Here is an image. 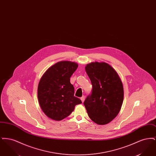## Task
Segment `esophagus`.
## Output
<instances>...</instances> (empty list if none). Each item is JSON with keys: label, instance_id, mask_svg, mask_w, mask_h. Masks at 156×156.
<instances>
[{"label": "esophagus", "instance_id": "1", "mask_svg": "<svg viewBox=\"0 0 156 156\" xmlns=\"http://www.w3.org/2000/svg\"><path fill=\"white\" fill-rule=\"evenodd\" d=\"M81 100L82 102L83 103V102H84V100H85V97H84V96H82V97L81 98Z\"/></svg>", "mask_w": 156, "mask_h": 156}]
</instances>
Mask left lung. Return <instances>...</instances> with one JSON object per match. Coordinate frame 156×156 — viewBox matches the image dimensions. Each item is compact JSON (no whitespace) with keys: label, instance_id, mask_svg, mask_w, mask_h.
<instances>
[{"label":"left lung","instance_id":"left-lung-1","mask_svg":"<svg viewBox=\"0 0 156 156\" xmlns=\"http://www.w3.org/2000/svg\"><path fill=\"white\" fill-rule=\"evenodd\" d=\"M92 85V94L83 104L90 119L98 125L109 123L118 115L123 104V83L117 72L105 62H92L85 67Z\"/></svg>","mask_w":156,"mask_h":156}]
</instances>
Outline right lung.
<instances>
[{"label": "right lung", "instance_id": "1", "mask_svg": "<svg viewBox=\"0 0 156 156\" xmlns=\"http://www.w3.org/2000/svg\"><path fill=\"white\" fill-rule=\"evenodd\" d=\"M78 64L62 61L50 67L41 76L38 85L37 97L40 107L50 119L61 120L82 103L74 97V88L70 82Z\"/></svg>", "mask_w": 156, "mask_h": 156}]
</instances>
